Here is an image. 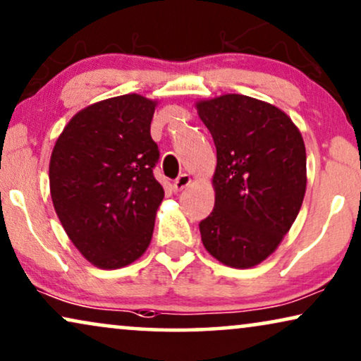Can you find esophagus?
Here are the masks:
<instances>
[{
  "mask_svg": "<svg viewBox=\"0 0 361 361\" xmlns=\"http://www.w3.org/2000/svg\"><path fill=\"white\" fill-rule=\"evenodd\" d=\"M190 183H191V176L188 173H183V175L178 176L175 183H173V191H175V193H180V191H183Z\"/></svg>",
  "mask_w": 361,
  "mask_h": 361,
  "instance_id": "esophagus-1",
  "label": "esophagus"
}]
</instances>
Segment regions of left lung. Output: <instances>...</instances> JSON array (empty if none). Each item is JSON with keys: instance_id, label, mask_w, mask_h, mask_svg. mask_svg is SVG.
<instances>
[{"instance_id": "8db88e82", "label": "left lung", "mask_w": 361, "mask_h": 361, "mask_svg": "<svg viewBox=\"0 0 361 361\" xmlns=\"http://www.w3.org/2000/svg\"><path fill=\"white\" fill-rule=\"evenodd\" d=\"M216 145L214 208L201 241L224 266L249 269L271 256L294 224L307 188L305 143L284 110L241 94L198 100Z\"/></svg>"}]
</instances>
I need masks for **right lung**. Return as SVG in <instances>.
Returning <instances> with one entry per match:
<instances>
[{
	"label": "right lung",
	"mask_w": 361,
	"mask_h": 361,
	"mask_svg": "<svg viewBox=\"0 0 361 361\" xmlns=\"http://www.w3.org/2000/svg\"><path fill=\"white\" fill-rule=\"evenodd\" d=\"M158 100L125 94L90 104L54 143L49 188L72 244L99 269H120L152 243L163 186L150 123Z\"/></svg>",
	"instance_id": "1"
}]
</instances>
